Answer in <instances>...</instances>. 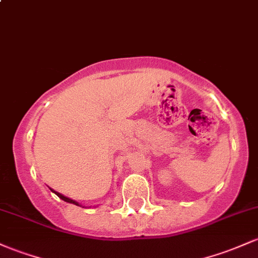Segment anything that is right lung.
I'll list each match as a JSON object with an SVG mask.
<instances>
[{
  "mask_svg": "<svg viewBox=\"0 0 258 258\" xmlns=\"http://www.w3.org/2000/svg\"><path fill=\"white\" fill-rule=\"evenodd\" d=\"M51 189V188H50ZM51 191L53 192V194L56 195V196H58L61 198L62 201H64V202H69V203H73V205H76V206H79V203L78 202H76V201H73V200H71V198H69V197H66V196H63V195H61L60 192H56V191H53V189H51Z\"/></svg>",
  "mask_w": 258,
  "mask_h": 258,
  "instance_id": "1",
  "label": "right lung"
}]
</instances>
